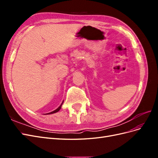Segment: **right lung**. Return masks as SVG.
<instances>
[{
    "label": "right lung",
    "instance_id": "1",
    "mask_svg": "<svg viewBox=\"0 0 158 158\" xmlns=\"http://www.w3.org/2000/svg\"><path fill=\"white\" fill-rule=\"evenodd\" d=\"M63 102L62 103H61V105H60V106H59L58 108H57L56 109H55V111H52V112H51V113H47V114H52V113H56V112H58V111H59V110L60 109V108H61V106H62V105H63Z\"/></svg>",
    "mask_w": 158,
    "mask_h": 158
}]
</instances>
